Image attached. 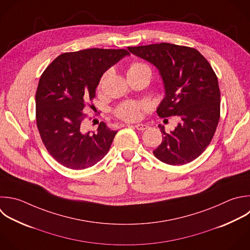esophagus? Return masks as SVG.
<instances>
[{"label": "esophagus", "mask_w": 250, "mask_h": 250, "mask_svg": "<svg viewBox=\"0 0 250 250\" xmlns=\"http://www.w3.org/2000/svg\"><path fill=\"white\" fill-rule=\"evenodd\" d=\"M147 125H146V124H136L135 125V128L136 129H138V130H140V131H144V130H146V129H147Z\"/></svg>", "instance_id": "1"}]
</instances>
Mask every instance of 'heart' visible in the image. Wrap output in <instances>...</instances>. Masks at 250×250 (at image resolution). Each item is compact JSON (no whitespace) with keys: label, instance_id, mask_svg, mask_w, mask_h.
Here are the masks:
<instances>
[{"label":"heart","instance_id":"b5f03b06","mask_svg":"<svg viewBox=\"0 0 250 250\" xmlns=\"http://www.w3.org/2000/svg\"><path fill=\"white\" fill-rule=\"evenodd\" d=\"M140 73H147L151 77V69L148 65H146V63H143V62H133L128 69V75L140 74ZM107 75H108V72H105L101 77L99 87H101L103 85V83L106 79ZM145 108H146V104H144L143 103L126 102V103H123L122 104H120L119 106H117L114 113L118 118H120L124 121L134 122L141 118L142 112Z\"/></svg>","mask_w":250,"mask_h":250}]
</instances>
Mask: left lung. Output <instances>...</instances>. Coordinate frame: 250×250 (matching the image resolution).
Instances as JSON below:
<instances>
[{
	"instance_id": "8db88e82",
	"label": "left lung",
	"mask_w": 250,
	"mask_h": 250,
	"mask_svg": "<svg viewBox=\"0 0 250 250\" xmlns=\"http://www.w3.org/2000/svg\"><path fill=\"white\" fill-rule=\"evenodd\" d=\"M128 50L159 70L165 98L156 110L158 116L181 118L169 134L158 126L162 143L154 156L169 165L194 160L209 146L220 119V89L210 63L197 50L169 43Z\"/></svg>"
}]
</instances>
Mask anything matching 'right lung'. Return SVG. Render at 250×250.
Masks as SVG:
<instances>
[{
  "instance_id": "obj_1",
  "label": "right lung",
  "mask_w": 250,
  "mask_h": 250,
  "mask_svg": "<svg viewBox=\"0 0 250 250\" xmlns=\"http://www.w3.org/2000/svg\"><path fill=\"white\" fill-rule=\"evenodd\" d=\"M129 55L125 49L98 48L64 53L40 77L36 91L37 127L49 153L64 167L86 169L108 152L117 131L102 121L93 135L83 133L86 114L82 111L95 99L103 74Z\"/></svg>"
}]
</instances>
